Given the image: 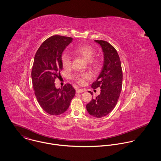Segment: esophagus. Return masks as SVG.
<instances>
[{
    "mask_svg": "<svg viewBox=\"0 0 161 161\" xmlns=\"http://www.w3.org/2000/svg\"><path fill=\"white\" fill-rule=\"evenodd\" d=\"M86 91L84 89H77L76 91V93H82V92H85Z\"/></svg>",
    "mask_w": 161,
    "mask_h": 161,
    "instance_id": "34e87169",
    "label": "esophagus"
}]
</instances>
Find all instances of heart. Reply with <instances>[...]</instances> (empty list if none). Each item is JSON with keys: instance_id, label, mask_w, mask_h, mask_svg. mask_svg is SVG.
Returning a JSON list of instances; mask_svg holds the SVG:
<instances>
[{"instance_id": "1", "label": "heart", "mask_w": 161, "mask_h": 161, "mask_svg": "<svg viewBox=\"0 0 161 161\" xmlns=\"http://www.w3.org/2000/svg\"><path fill=\"white\" fill-rule=\"evenodd\" d=\"M73 51L74 53L81 56L84 58L86 60L89 61L93 67L96 68L98 65V61L97 59H92L95 55V51L93 47L89 45H81L79 46L75 47ZM61 64L63 68L65 69H68L70 68L72 61H71V57L68 53H64L61 55ZM91 78V75L89 73L83 72L79 73L76 74L74 76L75 80L80 85H83L85 83L86 80H89Z\"/></svg>"}]
</instances>
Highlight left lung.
I'll use <instances>...</instances> for the list:
<instances>
[{
    "instance_id": "obj_1",
    "label": "left lung",
    "mask_w": 161,
    "mask_h": 161,
    "mask_svg": "<svg viewBox=\"0 0 161 161\" xmlns=\"http://www.w3.org/2000/svg\"><path fill=\"white\" fill-rule=\"evenodd\" d=\"M95 42L102 48L104 61L98 77L91 87L93 89L99 87L101 91L100 95L87 104L86 108L92 116L102 118L110 114L117 103L122 89L123 72L120 59L115 47L106 41Z\"/></svg>"
}]
</instances>
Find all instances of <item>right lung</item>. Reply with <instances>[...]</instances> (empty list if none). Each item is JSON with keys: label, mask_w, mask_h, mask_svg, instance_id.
Here are the masks:
<instances>
[{"label": "right lung", "mask_w": 161, "mask_h": 161, "mask_svg": "<svg viewBox=\"0 0 161 161\" xmlns=\"http://www.w3.org/2000/svg\"><path fill=\"white\" fill-rule=\"evenodd\" d=\"M72 41L70 37L52 36L42 44L35 56L31 70L33 87L40 105L49 115L64 113L75 93L70 84L58 89L54 83L63 69L62 53Z\"/></svg>", "instance_id": "right-lung-1"}]
</instances>
